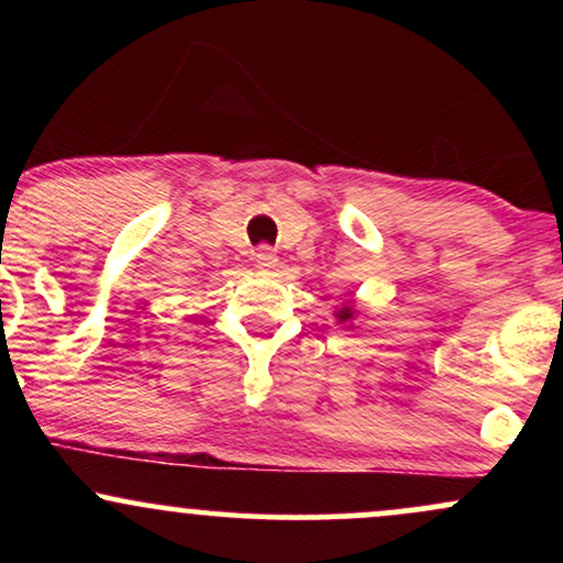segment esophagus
Masks as SVG:
<instances>
[{
  "instance_id": "34e87169",
  "label": "esophagus",
  "mask_w": 563,
  "mask_h": 563,
  "mask_svg": "<svg viewBox=\"0 0 563 563\" xmlns=\"http://www.w3.org/2000/svg\"><path fill=\"white\" fill-rule=\"evenodd\" d=\"M254 262H256V267L262 269V273H275L277 264H280V262H277L275 251H273V249H267V245H264V249L256 251Z\"/></svg>"
}]
</instances>
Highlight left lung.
Returning <instances> with one entry per match:
<instances>
[{"label":"left lung","mask_w":563,"mask_h":563,"mask_svg":"<svg viewBox=\"0 0 563 563\" xmlns=\"http://www.w3.org/2000/svg\"><path fill=\"white\" fill-rule=\"evenodd\" d=\"M335 320H339V325H346V328H354L352 325V322H354V318H357V314H360V309H357V301H346L344 303V307H339V309H335Z\"/></svg>","instance_id":"obj_1"}]
</instances>
